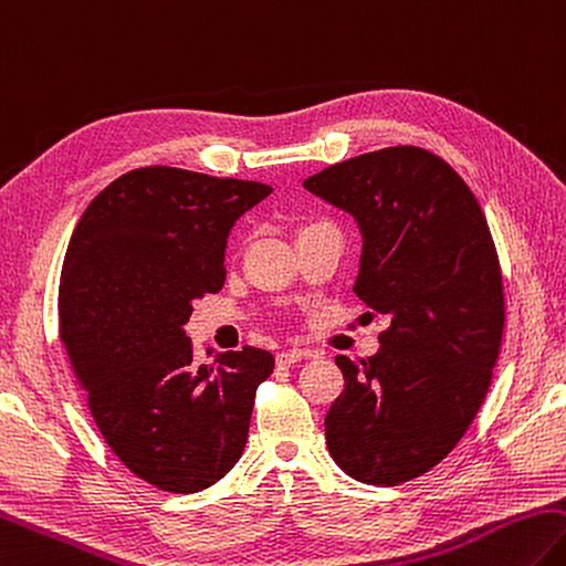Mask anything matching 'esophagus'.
Wrapping results in <instances>:
<instances>
[{
  "mask_svg": "<svg viewBox=\"0 0 566 566\" xmlns=\"http://www.w3.org/2000/svg\"><path fill=\"white\" fill-rule=\"evenodd\" d=\"M310 356H314L310 348H286V352L276 354V364L292 366V364H300L302 358H310Z\"/></svg>",
  "mask_w": 566,
  "mask_h": 566,
  "instance_id": "34e87169",
  "label": "esophagus"
}]
</instances>
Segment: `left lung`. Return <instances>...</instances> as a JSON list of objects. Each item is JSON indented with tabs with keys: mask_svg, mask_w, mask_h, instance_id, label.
I'll return each instance as SVG.
<instances>
[{
	"mask_svg": "<svg viewBox=\"0 0 566 566\" xmlns=\"http://www.w3.org/2000/svg\"><path fill=\"white\" fill-rule=\"evenodd\" d=\"M304 188L356 220L354 292L390 318L376 356H336L328 453L358 482L400 485L458 446L490 388L505 300L488 220L458 172L413 146L336 163Z\"/></svg>",
	"mask_w": 566,
	"mask_h": 566,
	"instance_id": "left-lung-1",
	"label": "left lung"
}]
</instances>
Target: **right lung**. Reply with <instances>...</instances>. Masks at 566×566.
<instances>
[{
    "mask_svg": "<svg viewBox=\"0 0 566 566\" xmlns=\"http://www.w3.org/2000/svg\"><path fill=\"white\" fill-rule=\"evenodd\" d=\"M270 192L264 182L138 168L101 190L71 234L61 342L108 448L160 490L214 485L248 443L254 390L274 356L244 346L198 366L182 326L195 300L220 292L234 222Z\"/></svg>",
    "mask_w": 566,
    "mask_h": 566,
    "instance_id": "right-lung-1",
    "label": "right lung"
}]
</instances>
